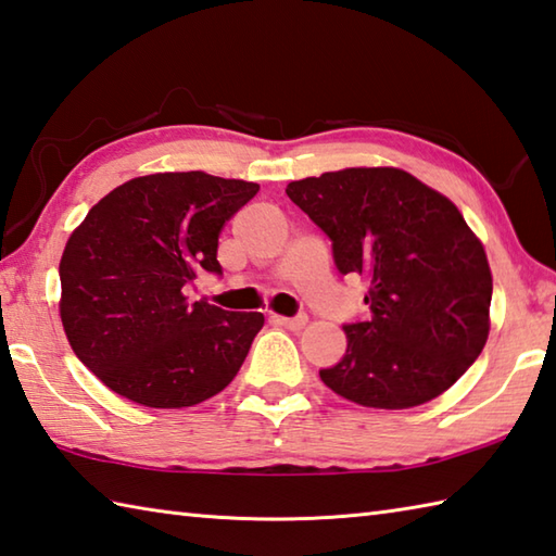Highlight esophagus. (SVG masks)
Segmentation results:
<instances>
[{"instance_id":"1","label":"esophagus","mask_w":556,"mask_h":556,"mask_svg":"<svg viewBox=\"0 0 556 556\" xmlns=\"http://www.w3.org/2000/svg\"><path fill=\"white\" fill-rule=\"evenodd\" d=\"M306 315H296V318H285V315H269V323L279 325V328H289V330H301L306 325Z\"/></svg>"}]
</instances>
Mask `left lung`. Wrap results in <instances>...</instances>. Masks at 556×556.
I'll return each mask as SVG.
<instances>
[{"label":"left lung","instance_id":"8db88e82","mask_svg":"<svg viewBox=\"0 0 556 556\" xmlns=\"http://www.w3.org/2000/svg\"><path fill=\"white\" fill-rule=\"evenodd\" d=\"M287 194L332 241L337 271L371 281V315L342 325L346 352L323 383L378 409L448 390L482 354L492 303L484 248L458 206L400 168L323 173Z\"/></svg>","mask_w":556,"mask_h":556}]
</instances>
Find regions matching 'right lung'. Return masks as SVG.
<instances>
[{
    "mask_svg": "<svg viewBox=\"0 0 556 556\" xmlns=\"http://www.w3.org/2000/svg\"><path fill=\"white\" fill-rule=\"evenodd\" d=\"M257 182L154 173L108 192L70 236L60 263L64 332L113 393L144 407H192L243 366L263 313L190 303L200 271L222 277L224 224Z\"/></svg>",
    "mask_w": 556,
    "mask_h": 556,
    "instance_id": "add662e5",
    "label": "right lung"
}]
</instances>
